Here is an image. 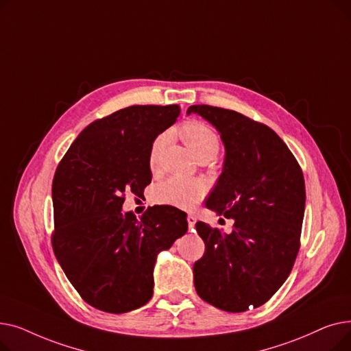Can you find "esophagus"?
<instances>
[{
  "instance_id": "esophagus-1",
  "label": "esophagus",
  "mask_w": 351,
  "mask_h": 351,
  "mask_svg": "<svg viewBox=\"0 0 351 351\" xmlns=\"http://www.w3.org/2000/svg\"><path fill=\"white\" fill-rule=\"evenodd\" d=\"M195 223H196V216L192 215V213H189V215H188V225H189V228L193 229V228H195Z\"/></svg>"
}]
</instances>
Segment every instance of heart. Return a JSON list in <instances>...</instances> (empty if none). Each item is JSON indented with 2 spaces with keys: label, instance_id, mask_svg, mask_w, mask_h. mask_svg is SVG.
I'll use <instances>...</instances> for the list:
<instances>
[{
  "label": "heart",
  "instance_id": "obj_1",
  "mask_svg": "<svg viewBox=\"0 0 351 351\" xmlns=\"http://www.w3.org/2000/svg\"><path fill=\"white\" fill-rule=\"evenodd\" d=\"M179 136L186 143L189 151L197 158H213L220 146L219 135L210 126L199 121H191L179 128ZM166 142V135L158 136L149 151V166L155 171L159 166L160 154ZM208 185L204 180L172 176L158 186L156 199L160 204L172 205L180 209H191L205 196Z\"/></svg>",
  "mask_w": 351,
  "mask_h": 351
}]
</instances>
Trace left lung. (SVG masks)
Listing matches in <instances>:
<instances>
[{
	"mask_svg": "<svg viewBox=\"0 0 351 351\" xmlns=\"http://www.w3.org/2000/svg\"><path fill=\"white\" fill-rule=\"evenodd\" d=\"M186 114L206 119L225 145L223 169L205 205L234 220L230 233L196 223L206 249L193 265L195 289L230 313L259 307L286 282L296 261L306 204L303 172L269 126L210 105H192Z\"/></svg>",
	"mask_w": 351,
	"mask_h": 351,
	"instance_id": "8db88e82",
	"label": "left lung"
}]
</instances>
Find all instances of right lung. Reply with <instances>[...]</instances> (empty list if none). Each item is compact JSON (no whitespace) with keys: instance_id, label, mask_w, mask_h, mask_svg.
<instances>
[{"instance_id":"add662e5","label":"right lung","mask_w":351,"mask_h":351,"mask_svg":"<svg viewBox=\"0 0 351 351\" xmlns=\"http://www.w3.org/2000/svg\"><path fill=\"white\" fill-rule=\"evenodd\" d=\"M179 117L178 105H134L88 125L55 171L53 253L81 298L106 313L151 300L154 267L188 230L175 206L123 212L125 193L143 195L152 180L154 141Z\"/></svg>"}]
</instances>
